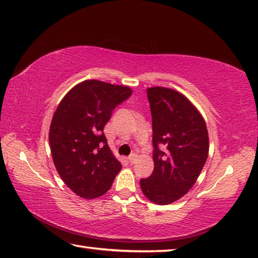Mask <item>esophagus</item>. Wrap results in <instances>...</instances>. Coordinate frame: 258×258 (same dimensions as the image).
Masks as SVG:
<instances>
[{
  "label": "esophagus",
  "instance_id": "1",
  "mask_svg": "<svg viewBox=\"0 0 258 258\" xmlns=\"http://www.w3.org/2000/svg\"><path fill=\"white\" fill-rule=\"evenodd\" d=\"M138 158V156H137V154H131L130 156L128 157V159H129V162L130 163H135V160Z\"/></svg>",
  "mask_w": 258,
  "mask_h": 258
}]
</instances>
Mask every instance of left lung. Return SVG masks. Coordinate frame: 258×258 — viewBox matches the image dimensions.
Returning <instances> with one entry per match:
<instances>
[{"label":"left lung","mask_w":258,"mask_h":258,"mask_svg":"<svg viewBox=\"0 0 258 258\" xmlns=\"http://www.w3.org/2000/svg\"><path fill=\"white\" fill-rule=\"evenodd\" d=\"M147 96L152 111L154 171L140 179V187L152 202L169 205L189 191L205 166L208 129L198 109L179 92L156 86L147 89Z\"/></svg>","instance_id":"1"}]
</instances>
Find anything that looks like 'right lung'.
Returning a JSON list of instances; mask_svg holds the SVG:
<instances>
[{
    "label": "right lung",
    "instance_id": "1",
    "mask_svg": "<svg viewBox=\"0 0 258 258\" xmlns=\"http://www.w3.org/2000/svg\"><path fill=\"white\" fill-rule=\"evenodd\" d=\"M131 94L128 86L87 80L58 104L49 129L52 160L62 181L79 197L103 196L120 172L103 129L115 106Z\"/></svg>",
    "mask_w": 258,
    "mask_h": 258
}]
</instances>
